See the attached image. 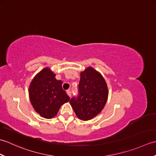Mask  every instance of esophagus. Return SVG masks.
I'll use <instances>...</instances> for the list:
<instances>
[{"label":"esophagus","mask_w":156,"mask_h":156,"mask_svg":"<svg viewBox=\"0 0 156 156\" xmlns=\"http://www.w3.org/2000/svg\"><path fill=\"white\" fill-rule=\"evenodd\" d=\"M66 93H67V94L69 96V97H71V96H72V92L70 91V90H67L66 91Z\"/></svg>","instance_id":"obj_1"}]
</instances>
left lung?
Returning a JSON list of instances; mask_svg holds the SVG:
<instances>
[{
    "mask_svg": "<svg viewBox=\"0 0 156 156\" xmlns=\"http://www.w3.org/2000/svg\"><path fill=\"white\" fill-rule=\"evenodd\" d=\"M79 96L69 101L76 115L82 121L90 120L102 111L107 101V82L100 72L88 67L80 73Z\"/></svg>",
    "mask_w": 156,
    "mask_h": 156,
    "instance_id": "left-lung-1",
    "label": "left lung"
}]
</instances>
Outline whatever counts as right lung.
Returning a JSON list of instances; mask_svg holds the SVG:
<instances>
[{
    "label": "right lung",
    "mask_w": 156,
    "mask_h": 156,
    "mask_svg": "<svg viewBox=\"0 0 156 156\" xmlns=\"http://www.w3.org/2000/svg\"><path fill=\"white\" fill-rule=\"evenodd\" d=\"M62 85V82L56 80L55 74L48 67L41 69L31 82L29 99L34 110L41 117H54L61 106L69 101Z\"/></svg>",
    "instance_id": "right-lung-1"
}]
</instances>
